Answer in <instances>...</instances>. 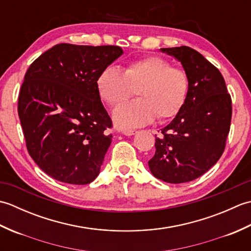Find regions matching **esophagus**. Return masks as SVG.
I'll list each match as a JSON object with an SVG mask.
<instances>
[{"instance_id": "esophagus-1", "label": "esophagus", "mask_w": 251, "mask_h": 251, "mask_svg": "<svg viewBox=\"0 0 251 251\" xmlns=\"http://www.w3.org/2000/svg\"><path fill=\"white\" fill-rule=\"evenodd\" d=\"M136 132H137V130H134V129H126V130H123V135L132 136V135H135Z\"/></svg>"}]
</instances>
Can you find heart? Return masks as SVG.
Instances as JSON below:
<instances>
[{"label": "heart", "instance_id": "obj_1", "mask_svg": "<svg viewBox=\"0 0 251 251\" xmlns=\"http://www.w3.org/2000/svg\"><path fill=\"white\" fill-rule=\"evenodd\" d=\"M97 88L101 99L117 105L129 99L137 89L138 99L114 110L113 120L120 128L147 125L157 119L167 121L177 115L188 99L190 79L185 71L173 68L158 56L129 62L124 70L109 67L99 74Z\"/></svg>", "mask_w": 251, "mask_h": 251}]
</instances>
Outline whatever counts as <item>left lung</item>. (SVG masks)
Wrapping results in <instances>:
<instances>
[{
	"label": "left lung",
	"instance_id": "1",
	"mask_svg": "<svg viewBox=\"0 0 251 251\" xmlns=\"http://www.w3.org/2000/svg\"><path fill=\"white\" fill-rule=\"evenodd\" d=\"M161 50L181 62L190 90L183 108L156 137L149 167L165 182H189L209 170L225 151L232 100L220 71L199 51L188 46Z\"/></svg>",
	"mask_w": 251,
	"mask_h": 251
}]
</instances>
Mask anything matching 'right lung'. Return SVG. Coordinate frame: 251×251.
I'll return each mask as SVG.
<instances>
[{
  "mask_svg": "<svg viewBox=\"0 0 251 251\" xmlns=\"http://www.w3.org/2000/svg\"><path fill=\"white\" fill-rule=\"evenodd\" d=\"M123 54L120 46L61 43L31 63L18 97L25 146L45 174L70 184H88L100 173L112 121L97 78Z\"/></svg>",
  "mask_w": 251,
  "mask_h": 251,
  "instance_id": "add662e5",
  "label": "right lung"
}]
</instances>
